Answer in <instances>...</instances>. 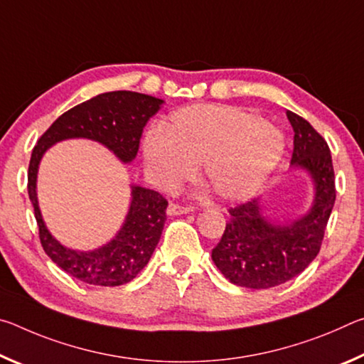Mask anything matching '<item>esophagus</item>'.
Instances as JSON below:
<instances>
[{
	"instance_id": "34e87169",
	"label": "esophagus",
	"mask_w": 364,
	"mask_h": 364,
	"mask_svg": "<svg viewBox=\"0 0 364 364\" xmlns=\"http://www.w3.org/2000/svg\"><path fill=\"white\" fill-rule=\"evenodd\" d=\"M193 210H194L193 205H180V204H175V202H171L167 208V213L168 215H184V213H189Z\"/></svg>"
}]
</instances>
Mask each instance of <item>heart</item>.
Instances as JSON below:
<instances>
[{
	"instance_id": "1",
	"label": "heart",
	"mask_w": 364,
	"mask_h": 364,
	"mask_svg": "<svg viewBox=\"0 0 364 364\" xmlns=\"http://www.w3.org/2000/svg\"><path fill=\"white\" fill-rule=\"evenodd\" d=\"M284 152L278 128L247 109L194 104L168 117L143 141L146 168L159 184L173 188L194 173L221 199H245L267 181Z\"/></svg>"
}]
</instances>
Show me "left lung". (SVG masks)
<instances>
[{
	"label": "left lung",
	"mask_w": 364,
	"mask_h": 364,
	"mask_svg": "<svg viewBox=\"0 0 364 364\" xmlns=\"http://www.w3.org/2000/svg\"><path fill=\"white\" fill-rule=\"evenodd\" d=\"M294 130L292 167L306 170L315 184V199L308 213L292 223L274 225L252 199L231 207L230 221L212 260L232 284L268 289L300 274L321 249L326 226L336 202V176L329 146L300 115L287 110Z\"/></svg>",
	"instance_id": "8db88e82"
}]
</instances>
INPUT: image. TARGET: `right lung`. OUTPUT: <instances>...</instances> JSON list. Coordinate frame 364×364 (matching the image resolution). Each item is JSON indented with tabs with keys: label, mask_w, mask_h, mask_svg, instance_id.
<instances>
[{
	"label": "right lung",
	"mask_w": 364,
	"mask_h": 364,
	"mask_svg": "<svg viewBox=\"0 0 364 364\" xmlns=\"http://www.w3.org/2000/svg\"><path fill=\"white\" fill-rule=\"evenodd\" d=\"M162 104V100L134 91H110L97 95L60 115L33 147L27 189L43 250L59 268L85 284L114 287L136 278L149 262L162 236L168 202L157 191L132 186L130 210L112 241L90 252L67 249L51 236L41 218L36 199V173L40 160L48 147L59 141L86 138L106 146L122 162H132L138 154L143 128Z\"/></svg>",
	"instance_id": "obj_1"
}]
</instances>
